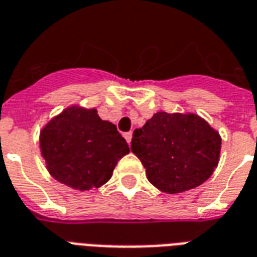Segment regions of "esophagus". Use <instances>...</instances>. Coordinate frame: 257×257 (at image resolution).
<instances>
[{
    "label": "esophagus",
    "instance_id": "1",
    "mask_svg": "<svg viewBox=\"0 0 257 257\" xmlns=\"http://www.w3.org/2000/svg\"><path fill=\"white\" fill-rule=\"evenodd\" d=\"M124 137H125V140H126V142H128V144H129V143L132 142V132L124 133Z\"/></svg>",
    "mask_w": 257,
    "mask_h": 257
}]
</instances>
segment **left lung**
<instances>
[{"label":"left lung","instance_id":"left-lung-1","mask_svg":"<svg viewBox=\"0 0 257 257\" xmlns=\"http://www.w3.org/2000/svg\"><path fill=\"white\" fill-rule=\"evenodd\" d=\"M131 150L156 189L178 194L210 178L220 160L221 136L198 114L158 111L135 129Z\"/></svg>","mask_w":257,"mask_h":257}]
</instances>
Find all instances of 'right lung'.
Here are the masks:
<instances>
[{"instance_id": "obj_1", "label": "right lung", "mask_w": 257, "mask_h": 257, "mask_svg": "<svg viewBox=\"0 0 257 257\" xmlns=\"http://www.w3.org/2000/svg\"><path fill=\"white\" fill-rule=\"evenodd\" d=\"M40 151L51 176L85 191L110 179L129 147L114 124L99 118L97 109L72 105L40 131Z\"/></svg>"}]
</instances>
